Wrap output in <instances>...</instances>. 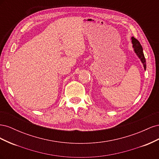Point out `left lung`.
Returning <instances> with one entry per match:
<instances>
[{"instance_id": "1", "label": "left lung", "mask_w": 159, "mask_h": 159, "mask_svg": "<svg viewBox=\"0 0 159 159\" xmlns=\"http://www.w3.org/2000/svg\"><path fill=\"white\" fill-rule=\"evenodd\" d=\"M132 40V44H133V47L134 48V52L136 53L137 55L138 56V57L140 58L141 62L143 64V67L145 70H146V60L145 56H144L143 54V48L142 46L141 45L140 42L138 41V40H137L135 38L132 37L131 38Z\"/></svg>"}]
</instances>
